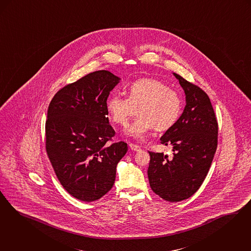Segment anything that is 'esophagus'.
<instances>
[{"label": "esophagus", "instance_id": "obj_1", "mask_svg": "<svg viewBox=\"0 0 251 251\" xmlns=\"http://www.w3.org/2000/svg\"><path fill=\"white\" fill-rule=\"evenodd\" d=\"M129 147H130V150L133 151H140L141 148L139 146H137V145H134V144H131L130 143V145H129Z\"/></svg>", "mask_w": 251, "mask_h": 251}]
</instances>
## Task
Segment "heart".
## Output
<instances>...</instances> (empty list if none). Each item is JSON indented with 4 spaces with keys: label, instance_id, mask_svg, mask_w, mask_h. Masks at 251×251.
Here are the masks:
<instances>
[{
    "label": "heart",
    "instance_id": "1",
    "mask_svg": "<svg viewBox=\"0 0 251 251\" xmlns=\"http://www.w3.org/2000/svg\"><path fill=\"white\" fill-rule=\"evenodd\" d=\"M138 109L140 116L126 128L125 133L137 140H144L155 128L168 130L177 121L181 112L178 93L164 82L155 78H142L131 83L128 97L112 94L106 100L111 120L125 125Z\"/></svg>",
    "mask_w": 251,
    "mask_h": 251
}]
</instances>
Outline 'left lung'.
Masks as SVG:
<instances>
[{
    "mask_svg": "<svg viewBox=\"0 0 251 251\" xmlns=\"http://www.w3.org/2000/svg\"><path fill=\"white\" fill-rule=\"evenodd\" d=\"M186 95V106L161 143L173 147L174 157L149 152L151 190L163 200L179 201L199 190L210 168L218 146V121L207 94L174 73Z\"/></svg>",
    "mask_w": 251,
    "mask_h": 251,
    "instance_id": "1",
    "label": "left lung"
}]
</instances>
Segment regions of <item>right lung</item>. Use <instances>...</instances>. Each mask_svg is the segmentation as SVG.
Here are the masks:
<instances>
[{
  "label": "right lung",
  "instance_id": "1",
  "mask_svg": "<svg viewBox=\"0 0 251 251\" xmlns=\"http://www.w3.org/2000/svg\"><path fill=\"white\" fill-rule=\"evenodd\" d=\"M121 78L109 71L90 73L60 89L51 100L46 121V150L65 191L83 201L99 200L110 191L125 142L115 135L106 100Z\"/></svg>",
  "mask_w": 251,
  "mask_h": 251
}]
</instances>
